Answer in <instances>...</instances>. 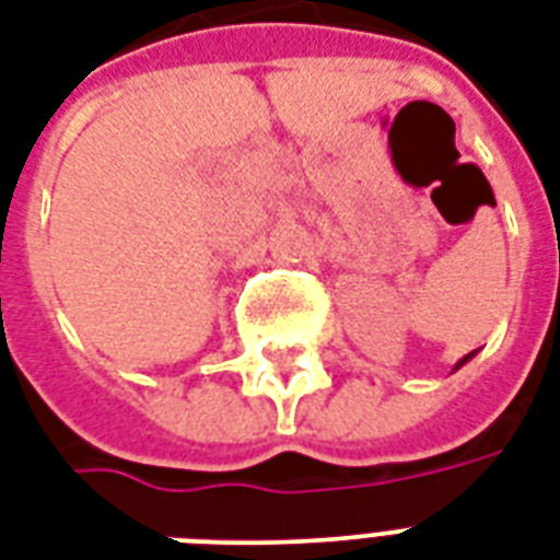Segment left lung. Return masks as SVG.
Here are the masks:
<instances>
[{"label": "left lung", "mask_w": 560, "mask_h": 560, "mask_svg": "<svg viewBox=\"0 0 560 560\" xmlns=\"http://www.w3.org/2000/svg\"><path fill=\"white\" fill-rule=\"evenodd\" d=\"M472 355H476V352H469V355H464V358H460V361H458V364H455V370H460V366H464V364H467V361H469V358H472Z\"/></svg>", "instance_id": "obj_1"}]
</instances>
